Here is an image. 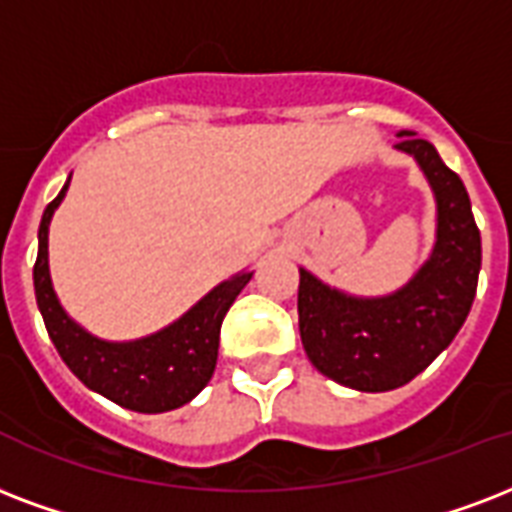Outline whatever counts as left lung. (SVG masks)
Instances as JSON below:
<instances>
[{
  "label": "left lung",
  "mask_w": 512,
  "mask_h": 512,
  "mask_svg": "<svg viewBox=\"0 0 512 512\" xmlns=\"http://www.w3.org/2000/svg\"><path fill=\"white\" fill-rule=\"evenodd\" d=\"M397 150L419 163L435 195V244L400 290L362 298L300 268L298 325L311 365L357 392H389L416 378L454 341L481 271V230L462 179L438 150L400 131Z\"/></svg>",
  "instance_id": "left-lung-1"
}]
</instances>
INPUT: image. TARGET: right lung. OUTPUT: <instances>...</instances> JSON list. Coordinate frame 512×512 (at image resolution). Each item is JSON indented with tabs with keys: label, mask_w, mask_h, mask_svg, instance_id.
I'll return each mask as SVG.
<instances>
[{
	"label": "right lung",
	"mask_w": 512,
	"mask_h": 512,
	"mask_svg": "<svg viewBox=\"0 0 512 512\" xmlns=\"http://www.w3.org/2000/svg\"><path fill=\"white\" fill-rule=\"evenodd\" d=\"M72 179V174H69ZM69 179L39 222V249L34 263V292L53 346L66 368L88 389L136 413H166L190 403L214 373L222 319L252 279L241 271L206 292L193 308L163 330L136 341H104L77 325L61 306L48 263V230L64 201Z\"/></svg>",
	"instance_id": "right-lung-1"
}]
</instances>
